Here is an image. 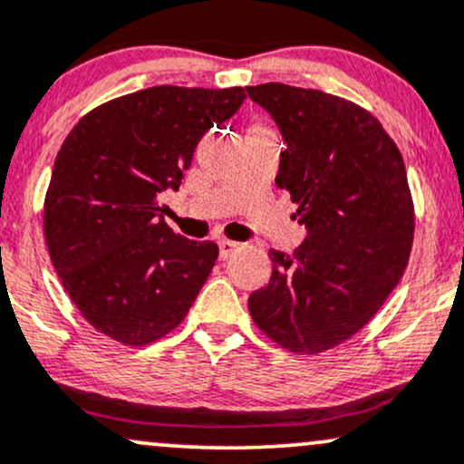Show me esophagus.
Returning <instances> with one entry per match:
<instances>
[{
    "label": "esophagus",
    "instance_id": "obj_1",
    "mask_svg": "<svg viewBox=\"0 0 464 464\" xmlns=\"http://www.w3.org/2000/svg\"><path fill=\"white\" fill-rule=\"evenodd\" d=\"M218 246H220V257L227 259V257H231L237 248H240V244L231 242V240H218Z\"/></svg>",
    "mask_w": 464,
    "mask_h": 464
}]
</instances>
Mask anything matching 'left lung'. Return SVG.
<instances>
[{
	"instance_id": "8db88e82",
	"label": "left lung",
	"mask_w": 464,
	"mask_h": 464,
	"mask_svg": "<svg viewBox=\"0 0 464 464\" xmlns=\"http://www.w3.org/2000/svg\"><path fill=\"white\" fill-rule=\"evenodd\" d=\"M246 92L286 142L275 185L308 231L293 256L271 248V282L251 293L248 310L275 343L317 354L359 333L403 277L414 240L405 162L383 125L350 101L284 83Z\"/></svg>"
}]
</instances>
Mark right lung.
I'll list each match as a JSON object with an SVG mask.
<instances>
[{
    "mask_svg": "<svg viewBox=\"0 0 464 464\" xmlns=\"http://www.w3.org/2000/svg\"><path fill=\"white\" fill-rule=\"evenodd\" d=\"M244 99V88L156 85L99 105L63 140L44 202L45 244L99 333L139 348L187 317L218 244L178 236L158 200L180 187L202 136Z\"/></svg>",
    "mask_w": 464,
    "mask_h": 464,
    "instance_id": "1",
    "label": "right lung"
}]
</instances>
